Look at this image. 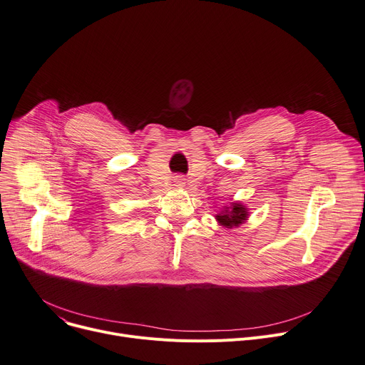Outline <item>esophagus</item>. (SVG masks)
I'll use <instances>...</instances> for the list:
<instances>
[{
    "label": "esophagus",
    "mask_w": 365,
    "mask_h": 365,
    "mask_svg": "<svg viewBox=\"0 0 365 365\" xmlns=\"http://www.w3.org/2000/svg\"><path fill=\"white\" fill-rule=\"evenodd\" d=\"M175 182L178 183V186H183L185 185V178L183 176H176Z\"/></svg>",
    "instance_id": "1"
}]
</instances>
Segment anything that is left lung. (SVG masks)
Instances as JSON below:
<instances>
[{"instance_id": "obj_1", "label": "left lung", "mask_w": 365, "mask_h": 365, "mask_svg": "<svg viewBox=\"0 0 365 365\" xmlns=\"http://www.w3.org/2000/svg\"><path fill=\"white\" fill-rule=\"evenodd\" d=\"M247 208L245 205H242L240 202H233L231 207H225L220 214H217L215 218L221 225L233 228L243 224L247 220Z\"/></svg>"}]
</instances>
